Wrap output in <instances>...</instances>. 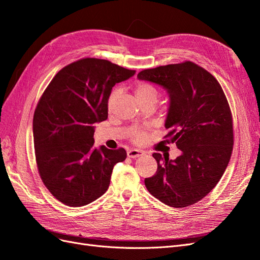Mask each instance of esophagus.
I'll return each mask as SVG.
<instances>
[{"instance_id": "34e87169", "label": "esophagus", "mask_w": 260, "mask_h": 260, "mask_svg": "<svg viewBox=\"0 0 260 260\" xmlns=\"http://www.w3.org/2000/svg\"><path fill=\"white\" fill-rule=\"evenodd\" d=\"M145 155V153L142 151V149H137V148H132L130 151H128V156L130 158H138V157H141Z\"/></svg>"}]
</instances>
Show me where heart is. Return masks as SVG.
<instances>
[{
  "label": "heart",
  "instance_id": "obj_1",
  "mask_svg": "<svg viewBox=\"0 0 260 260\" xmlns=\"http://www.w3.org/2000/svg\"><path fill=\"white\" fill-rule=\"evenodd\" d=\"M136 92H137L138 99L152 95V94H156V90L153 88L151 84H147V83H139L138 86H137V89H136ZM119 95H120V91L118 90V89H115L111 94H109L108 100H107V108H108V111H113L116 103H117V100H118V98H119ZM135 138L138 141L142 140V136H141L140 133H137V135L135 136Z\"/></svg>",
  "mask_w": 260,
  "mask_h": 260
}]
</instances>
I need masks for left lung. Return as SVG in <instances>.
<instances>
[{"label": "left lung", "mask_w": 260, "mask_h": 260, "mask_svg": "<svg viewBox=\"0 0 260 260\" xmlns=\"http://www.w3.org/2000/svg\"><path fill=\"white\" fill-rule=\"evenodd\" d=\"M138 79L166 90L165 128L181 151L176 159L154 153L157 171L145 186L170 207L193 205L217 185L232 154V116L221 85L192 61L145 69Z\"/></svg>", "instance_id": "obj_1"}]
</instances>
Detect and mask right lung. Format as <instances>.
<instances>
[{
  "label": "right lung",
  "mask_w": 260,
  "mask_h": 260,
  "mask_svg": "<svg viewBox=\"0 0 260 260\" xmlns=\"http://www.w3.org/2000/svg\"><path fill=\"white\" fill-rule=\"evenodd\" d=\"M129 70L99 58H83L56 74L34 116L39 174L55 199L70 207L88 205L109 186L113 168L123 161V148L94 146V123L107 119V100Z\"/></svg>",
  "instance_id": "right-lung-1"
}]
</instances>
